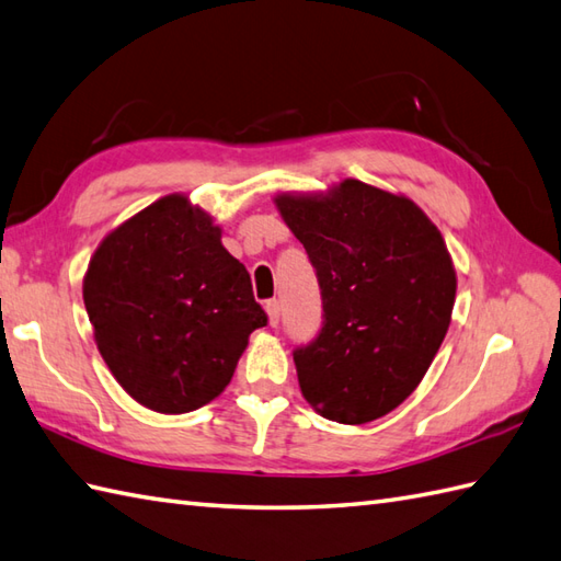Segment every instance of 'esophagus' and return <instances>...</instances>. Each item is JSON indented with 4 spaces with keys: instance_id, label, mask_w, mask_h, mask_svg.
<instances>
[{
    "instance_id": "34e87169",
    "label": "esophagus",
    "mask_w": 561,
    "mask_h": 561,
    "mask_svg": "<svg viewBox=\"0 0 561 561\" xmlns=\"http://www.w3.org/2000/svg\"><path fill=\"white\" fill-rule=\"evenodd\" d=\"M266 314H268L271 327H278V321H280V302L278 300H268L266 302Z\"/></svg>"
}]
</instances>
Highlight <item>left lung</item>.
I'll use <instances>...</instances> for the list:
<instances>
[{"label": "left lung", "mask_w": 561, "mask_h": 561, "mask_svg": "<svg viewBox=\"0 0 561 561\" xmlns=\"http://www.w3.org/2000/svg\"><path fill=\"white\" fill-rule=\"evenodd\" d=\"M276 206L321 288V331L293 353L302 396L341 425L391 413L449 331L456 271L442 232L410 198L359 180Z\"/></svg>", "instance_id": "left-lung-1"}]
</instances>
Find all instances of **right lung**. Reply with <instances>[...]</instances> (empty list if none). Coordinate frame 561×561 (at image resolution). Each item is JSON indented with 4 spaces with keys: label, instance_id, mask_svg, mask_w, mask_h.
<instances>
[{
    "label": "right lung",
    "instance_id": "1",
    "mask_svg": "<svg viewBox=\"0 0 561 561\" xmlns=\"http://www.w3.org/2000/svg\"><path fill=\"white\" fill-rule=\"evenodd\" d=\"M83 302L122 389L168 415L214 401L249 333L268 321L220 228L182 194L107 234L85 271Z\"/></svg>",
    "mask_w": 561,
    "mask_h": 561
}]
</instances>
